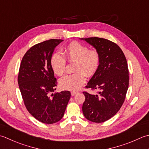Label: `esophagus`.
<instances>
[{
	"label": "esophagus",
	"instance_id": "esophagus-1",
	"mask_svg": "<svg viewBox=\"0 0 149 149\" xmlns=\"http://www.w3.org/2000/svg\"><path fill=\"white\" fill-rule=\"evenodd\" d=\"M77 94V92H71V95L72 96H74L75 95H76Z\"/></svg>",
	"mask_w": 149,
	"mask_h": 149
}]
</instances>
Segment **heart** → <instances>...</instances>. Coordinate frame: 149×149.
Masks as SVG:
<instances>
[{"label": "heart", "instance_id": "heart-1", "mask_svg": "<svg viewBox=\"0 0 149 149\" xmlns=\"http://www.w3.org/2000/svg\"><path fill=\"white\" fill-rule=\"evenodd\" d=\"M64 54L70 62H75L74 74L66 75L59 81L61 88L68 91H76L85 83V75L92 77L97 71L100 63V55L95 49H89L86 45L72 42L66 46ZM50 65L54 72L62 75L65 72L66 59L59 52L52 54Z\"/></svg>", "mask_w": 149, "mask_h": 149}]
</instances>
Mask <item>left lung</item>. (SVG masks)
<instances>
[{"instance_id":"1","label":"left lung","mask_w":149,"mask_h":149,"mask_svg":"<svg viewBox=\"0 0 149 149\" xmlns=\"http://www.w3.org/2000/svg\"><path fill=\"white\" fill-rule=\"evenodd\" d=\"M95 48L100 55L97 71L86 88L99 89L98 95L83 92V113L88 120L103 123L116 114L125 101L129 76L126 57L116 43L103 38L81 39Z\"/></svg>"}]
</instances>
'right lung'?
I'll use <instances>...</instances> for the list:
<instances>
[{
	"instance_id": "right-lung-1",
	"label": "right lung",
	"mask_w": 149,
	"mask_h": 149,
	"mask_svg": "<svg viewBox=\"0 0 149 149\" xmlns=\"http://www.w3.org/2000/svg\"><path fill=\"white\" fill-rule=\"evenodd\" d=\"M62 39L38 43L26 52L20 63L18 83L28 111L38 121L53 124L63 118L70 98L69 91L49 94L55 90L57 79L50 65L55 48Z\"/></svg>"
}]
</instances>
